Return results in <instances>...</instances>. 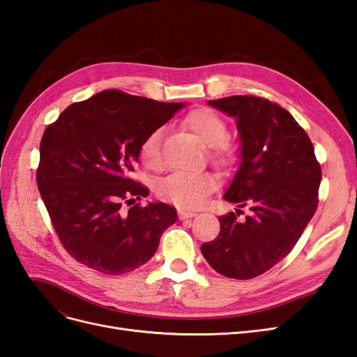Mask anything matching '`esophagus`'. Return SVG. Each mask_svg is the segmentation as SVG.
Listing matches in <instances>:
<instances>
[{"instance_id": "1", "label": "esophagus", "mask_w": 357, "mask_h": 357, "mask_svg": "<svg viewBox=\"0 0 357 357\" xmlns=\"http://www.w3.org/2000/svg\"><path fill=\"white\" fill-rule=\"evenodd\" d=\"M195 215H197L195 211H189V210H185V208H178V218H180V220L192 219V218H195Z\"/></svg>"}]
</instances>
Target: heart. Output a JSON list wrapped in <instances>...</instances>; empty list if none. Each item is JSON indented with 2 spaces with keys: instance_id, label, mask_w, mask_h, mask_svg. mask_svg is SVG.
<instances>
[{
  "instance_id": "b5f03b06",
  "label": "heart",
  "mask_w": 357,
  "mask_h": 357,
  "mask_svg": "<svg viewBox=\"0 0 357 357\" xmlns=\"http://www.w3.org/2000/svg\"><path fill=\"white\" fill-rule=\"evenodd\" d=\"M183 126L195 135L210 150V158L222 167L232 165L236 158L234 146L226 142L228 125L225 119L210 109H197L190 112ZM162 131L156 129L149 134L139 147V158L150 169H159L162 165L160 155ZM218 188V180L210 172L177 171L165 177L158 185V193L172 204L183 208H198L210 193Z\"/></svg>"
}]
</instances>
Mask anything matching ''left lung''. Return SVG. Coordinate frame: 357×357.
Returning <instances> with one entry per match:
<instances>
[{"instance_id": "1", "label": "left lung", "mask_w": 357, "mask_h": 357, "mask_svg": "<svg viewBox=\"0 0 357 357\" xmlns=\"http://www.w3.org/2000/svg\"><path fill=\"white\" fill-rule=\"evenodd\" d=\"M208 105L235 117L240 134V167L223 198L252 213L244 220L241 210L220 215V234L201 252L225 277L255 278L283 261L307 228L321 169L310 137L278 104L235 95Z\"/></svg>"}]
</instances>
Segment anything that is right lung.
I'll list each match as a JSON object with an SVG mask.
<instances>
[{"label": "right lung", "instance_id": "obj_1", "mask_svg": "<svg viewBox=\"0 0 357 357\" xmlns=\"http://www.w3.org/2000/svg\"><path fill=\"white\" fill-rule=\"evenodd\" d=\"M185 105L102 91L71 104L46 128L38 190L62 245L75 261L119 275L155 255L177 211L164 202L135 204L149 189L129 174L144 138Z\"/></svg>", "mask_w": 357, "mask_h": 357}]
</instances>
